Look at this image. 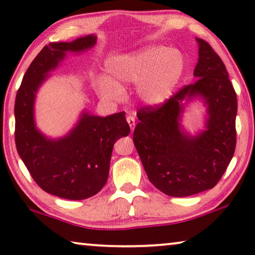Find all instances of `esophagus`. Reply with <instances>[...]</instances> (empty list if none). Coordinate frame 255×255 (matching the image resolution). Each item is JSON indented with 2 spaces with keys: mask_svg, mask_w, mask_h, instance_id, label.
<instances>
[{
  "mask_svg": "<svg viewBox=\"0 0 255 255\" xmlns=\"http://www.w3.org/2000/svg\"><path fill=\"white\" fill-rule=\"evenodd\" d=\"M127 123L129 124V127H130V130L132 131L133 129H135V126H136L135 118H133L132 116H128V117H127Z\"/></svg>",
  "mask_w": 255,
  "mask_h": 255,
  "instance_id": "esophagus-1",
  "label": "esophagus"
}]
</instances>
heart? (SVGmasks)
<instances>
[{
	"label": "heart",
	"mask_w": 255,
	"mask_h": 255,
	"mask_svg": "<svg viewBox=\"0 0 255 255\" xmlns=\"http://www.w3.org/2000/svg\"><path fill=\"white\" fill-rule=\"evenodd\" d=\"M106 68L108 79L97 81L101 98L118 101L125 86L136 83L139 100L146 106L158 107L173 94L184 72V58L178 49L152 46L111 58Z\"/></svg>",
	"instance_id": "1"
}]
</instances>
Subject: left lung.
I'll list each match as a JSON object with an SVG mask.
<instances>
[{
  "instance_id": "1",
  "label": "left lung",
  "mask_w": 255,
  "mask_h": 255,
  "mask_svg": "<svg viewBox=\"0 0 255 255\" xmlns=\"http://www.w3.org/2000/svg\"><path fill=\"white\" fill-rule=\"evenodd\" d=\"M199 58L185 85L158 107H143L132 140L150 182L171 197L213 189L235 152L237 99L225 64L204 39L197 38ZM200 96L207 105L206 130L190 136L179 125L183 101Z\"/></svg>"
}]
</instances>
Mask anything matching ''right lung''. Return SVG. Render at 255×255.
Here are the masks:
<instances>
[{
  "mask_svg": "<svg viewBox=\"0 0 255 255\" xmlns=\"http://www.w3.org/2000/svg\"><path fill=\"white\" fill-rule=\"evenodd\" d=\"M96 42V36L89 34L72 42L45 46L28 67L15 98L14 138L20 157L34 182L64 199H88L105 187L114 145L130 131L125 112L108 117L83 112L70 133L58 139L47 138L36 128L34 98L48 73L68 51L82 53Z\"/></svg>",
  "mask_w": 255,
  "mask_h": 255,
  "instance_id": "right-lung-1",
  "label": "right lung"
}]
</instances>
